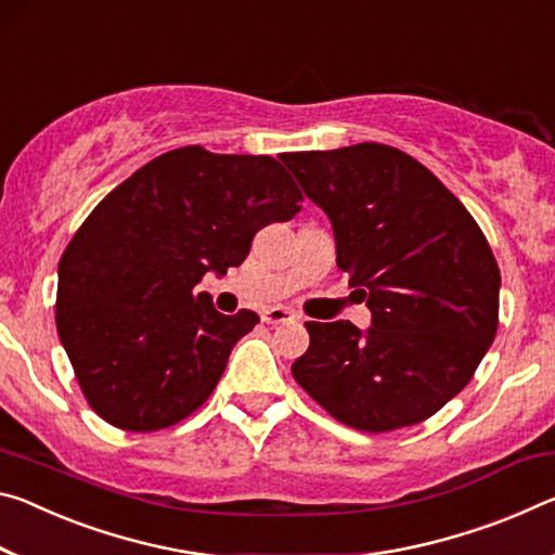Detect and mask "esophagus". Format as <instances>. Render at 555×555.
<instances>
[{"instance_id": "34e87169", "label": "esophagus", "mask_w": 555, "mask_h": 555, "mask_svg": "<svg viewBox=\"0 0 555 555\" xmlns=\"http://www.w3.org/2000/svg\"><path fill=\"white\" fill-rule=\"evenodd\" d=\"M298 315L288 309H269L261 313V321L263 323H288V321H296Z\"/></svg>"}]
</instances>
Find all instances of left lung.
Returning <instances> with one entry per match:
<instances>
[{
  "label": "left lung",
  "instance_id": "1",
  "mask_svg": "<svg viewBox=\"0 0 555 555\" xmlns=\"http://www.w3.org/2000/svg\"><path fill=\"white\" fill-rule=\"evenodd\" d=\"M331 219L336 261L363 292L371 328L306 323L296 383L365 433L417 425L444 408L499 325V267L467 207L415 157L383 143L286 153Z\"/></svg>",
  "mask_w": 555,
  "mask_h": 555
}]
</instances>
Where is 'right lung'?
<instances>
[{
  "instance_id": "right-lung-1",
  "label": "right lung",
  "mask_w": 555,
  "mask_h": 555,
  "mask_svg": "<svg viewBox=\"0 0 555 555\" xmlns=\"http://www.w3.org/2000/svg\"><path fill=\"white\" fill-rule=\"evenodd\" d=\"M301 190L269 155L188 145L155 157L88 215L59 261L56 328L99 415L153 433L195 412L259 315H224L197 292L240 267Z\"/></svg>"
}]
</instances>
